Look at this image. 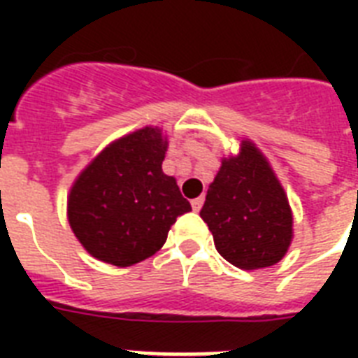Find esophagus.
<instances>
[{
  "instance_id": "1",
  "label": "esophagus",
  "mask_w": 358,
  "mask_h": 358,
  "mask_svg": "<svg viewBox=\"0 0 358 358\" xmlns=\"http://www.w3.org/2000/svg\"><path fill=\"white\" fill-rule=\"evenodd\" d=\"M199 202H201V201H195V204H199Z\"/></svg>"
}]
</instances>
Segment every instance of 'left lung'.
I'll return each mask as SVG.
<instances>
[{"instance_id":"8db88e82","label":"left lung","mask_w":358,"mask_h":358,"mask_svg":"<svg viewBox=\"0 0 358 358\" xmlns=\"http://www.w3.org/2000/svg\"><path fill=\"white\" fill-rule=\"evenodd\" d=\"M167 137L146 126L100 152L72 185L69 223L98 260L128 267L167 241L176 219L191 212L173 176L163 173Z\"/></svg>"}]
</instances>
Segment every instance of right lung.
Returning <instances> with one entry per match:
<instances>
[{
  "mask_svg": "<svg viewBox=\"0 0 358 358\" xmlns=\"http://www.w3.org/2000/svg\"><path fill=\"white\" fill-rule=\"evenodd\" d=\"M201 217L219 255L239 269L275 266L288 252L294 217L284 189L255 146L223 159Z\"/></svg>",
  "mask_w": 358,
  "mask_h": 358,
  "instance_id": "obj_1",
  "label": "right lung"
}]
</instances>
